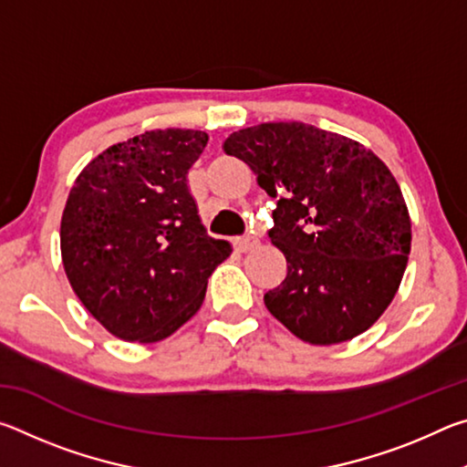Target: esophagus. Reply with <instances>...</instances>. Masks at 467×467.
<instances>
[{"instance_id":"obj_1","label":"esophagus","mask_w":467,"mask_h":467,"mask_svg":"<svg viewBox=\"0 0 467 467\" xmlns=\"http://www.w3.org/2000/svg\"><path fill=\"white\" fill-rule=\"evenodd\" d=\"M257 243L259 241L253 234H244V236H239V239H234V249L241 251V253H247L253 247H257Z\"/></svg>"}]
</instances>
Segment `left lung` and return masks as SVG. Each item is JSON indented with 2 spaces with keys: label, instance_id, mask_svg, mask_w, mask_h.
<instances>
[{
  "label": "left lung",
  "instance_id": "8db88e82",
  "mask_svg": "<svg viewBox=\"0 0 467 467\" xmlns=\"http://www.w3.org/2000/svg\"><path fill=\"white\" fill-rule=\"evenodd\" d=\"M223 148L278 200L267 236L286 278L264 295L267 311L317 346L367 331L398 292L412 243L389 169L358 141L300 121L234 131Z\"/></svg>",
  "mask_w": 467,
  "mask_h": 467
}]
</instances>
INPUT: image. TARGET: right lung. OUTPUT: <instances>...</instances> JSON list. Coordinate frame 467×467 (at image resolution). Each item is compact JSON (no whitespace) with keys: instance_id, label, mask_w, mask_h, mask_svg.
<instances>
[{"instance_id":"1","label":"right lung","mask_w":467,"mask_h":467,"mask_svg":"<svg viewBox=\"0 0 467 467\" xmlns=\"http://www.w3.org/2000/svg\"><path fill=\"white\" fill-rule=\"evenodd\" d=\"M208 133L156 130L115 144L78 175L61 257L78 298L125 342H158L200 311L231 244L205 233L187 171Z\"/></svg>"}]
</instances>
